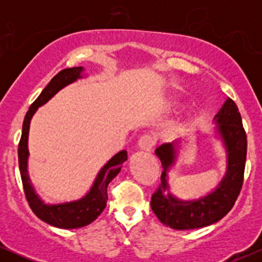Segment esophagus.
<instances>
[{"instance_id":"obj_1","label":"esophagus","mask_w":262,"mask_h":262,"mask_svg":"<svg viewBox=\"0 0 262 262\" xmlns=\"http://www.w3.org/2000/svg\"><path fill=\"white\" fill-rule=\"evenodd\" d=\"M154 144H155L154 137H151V135H149V134H144L143 137H141L139 139V143H138V145H139L140 150L149 152V151H151Z\"/></svg>"}]
</instances>
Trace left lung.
<instances>
[{"label":"left lung","instance_id":"1","mask_svg":"<svg viewBox=\"0 0 262 262\" xmlns=\"http://www.w3.org/2000/svg\"><path fill=\"white\" fill-rule=\"evenodd\" d=\"M213 122L215 123V135L221 138L227 154V171L217 187L206 196L181 200L170 192L169 172L175 166L180 149H182V138L162 144L155 150L164 171L161 173V185L152 194L150 206L159 221L172 229H198L217 223L233 208L240 193L248 141L235 102L227 98Z\"/></svg>","mask_w":262,"mask_h":262}]
</instances>
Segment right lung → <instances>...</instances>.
Here are the masks:
<instances>
[{
  "label": "right lung",
  "instance_id": "obj_1",
  "mask_svg": "<svg viewBox=\"0 0 262 262\" xmlns=\"http://www.w3.org/2000/svg\"><path fill=\"white\" fill-rule=\"evenodd\" d=\"M83 70L82 66L70 68L61 70L58 75L53 77L52 81L48 83L47 87L41 91L38 98L32 103L27 112L22 127V137H20L19 145H18V162H19L20 177H22L23 188H25L26 198L28 201L34 214L45 223L53 225V227L61 228V229H76L91 224L93 221L97 219L98 215L103 212L107 206V186L112 180L119 173L123 162L128 159L127 151L117 152L116 155L108 160L100 172L96 176L91 188L83 197L80 200L70 201V202L48 204L45 203L33 187L31 179L28 173V135L31 121L37 112L38 108L52 100L54 96L70 83L76 80L82 79Z\"/></svg>",
  "mask_w": 262,
  "mask_h": 262
}]
</instances>
